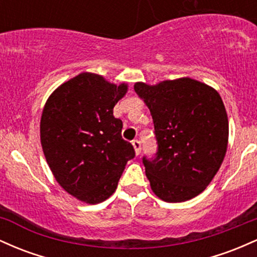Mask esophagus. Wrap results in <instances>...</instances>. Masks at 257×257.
<instances>
[{"label":"esophagus","mask_w":257,"mask_h":257,"mask_svg":"<svg viewBox=\"0 0 257 257\" xmlns=\"http://www.w3.org/2000/svg\"><path fill=\"white\" fill-rule=\"evenodd\" d=\"M132 146H134L135 148V152H136V154L138 155L141 153V142L138 140H135L132 141Z\"/></svg>","instance_id":"esophagus-1"}]
</instances>
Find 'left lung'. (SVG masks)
I'll use <instances>...</instances> for the list:
<instances>
[{"instance_id": "8db88e82", "label": "left lung", "mask_w": 257, "mask_h": 257, "mask_svg": "<svg viewBox=\"0 0 257 257\" xmlns=\"http://www.w3.org/2000/svg\"><path fill=\"white\" fill-rule=\"evenodd\" d=\"M151 110L158 151L143 157L152 191L167 203L197 197L224 159L228 117L220 94L197 80L182 77L158 85L135 83Z\"/></svg>"}]
</instances>
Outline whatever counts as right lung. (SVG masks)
Returning a JSON list of instances; mask_svg holds the SVG:
<instances>
[{
	"label": "right lung",
	"mask_w": 257,
	"mask_h": 257,
	"mask_svg": "<svg viewBox=\"0 0 257 257\" xmlns=\"http://www.w3.org/2000/svg\"><path fill=\"white\" fill-rule=\"evenodd\" d=\"M126 92V83L82 73L60 85L43 108L40 136L48 166L62 188L85 203L110 197L135 158L121 137L122 121L113 115Z\"/></svg>",
	"instance_id": "1"
}]
</instances>
